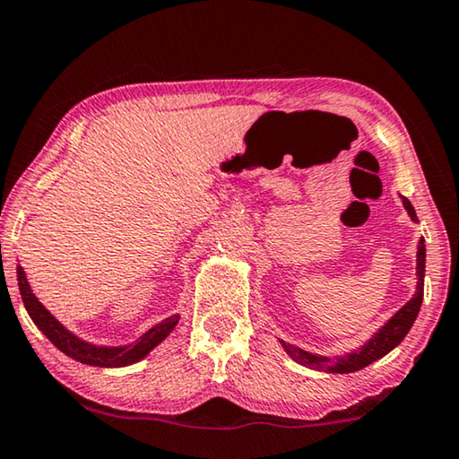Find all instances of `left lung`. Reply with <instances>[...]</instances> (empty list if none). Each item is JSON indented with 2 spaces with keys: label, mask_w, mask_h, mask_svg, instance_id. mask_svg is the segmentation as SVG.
I'll return each mask as SVG.
<instances>
[{
  "label": "left lung",
  "mask_w": 459,
  "mask_h": 459,
  "mask_svg": "<svg viewBox=\"0 0 459 459\" xmlns=\"http://www.w3.org/2000/svg\"><path fill=\"white\" fill-rule=\"evenodd\" d=\"M403 202H404V208L409 210L412 221H417L412 204L406 198H403ZM417 275H419L417 294H414L411 300L406 302L404 307L400 308L396 315L392 316L390 321L359 349V351L343 355V358H337V359H329V358H318V355H310L307 351H302V349H296L281 341L283 349H286L290 358H292L296 363H300V366H307L312 369H323V372H331V374L358 372V369L369 366L372 361L380 359L388 351H392V349H394L400 341L406 337V333L411 331L414 318L419 315L420 304H423V286H425V243L423 241H420L419 251H417Z\"/></svg>",
  "instance_id": "obj_1"
}]
</instances>
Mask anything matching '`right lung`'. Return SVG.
I'll use <instances>...</instances> for the list:
<instances>
[{"label": "right lung", "instance_id": "right-lung-1", "mask_svg": "<svg viewBox=\"0 0 459 459\" xmlns=\"http://www.w3.org/2000/svg\"><path fill=\"white\" fill-rule=\"evenodd\" d=\"M18 286H20V294H22V300H24L28 315H30L34 325L50 339V343H55V347H59L63 353L69 355V358L82 363H90V366H100V368L130 366V363L143 359L152 347L161 343L179 321L178 315L169 316L161 325H157L155 329H151L133 347H96V345L83 343L82 339L73 337L65 326H61L53 316H50V312L42 307L39 300H36V296L32 294L30 286H28L26 275L22 272V267H18Z\"/></svg>", "mask_w": 459, "mask_h": 459}]
</instances>
